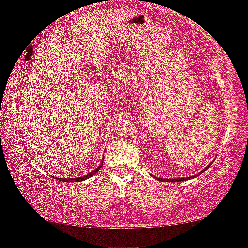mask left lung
I'll use <instances>...</instances> for the list:
<instances>
[{
	"mask_svg": "<svg viewBox=\"0 0 248 248\" xmlns=\"http://www.w3.org/2000/svg\"><path fill=\"white\" fill-rule=\"evenodd\" d=\"M210 167V165L208 166V167L206 168H209ZM205 168V169H206ZM204 169V170H205ZM200 174H201V172H200ZM200 174H198V175H200ZM194 177H196V175L195 176H193V177H186V178H174V179H162V181H166V182H182V181H187V179H191V178H194ZM159 181H160L161 178H158Z\"/></svg>",
	"mask_w": 248,
	"mask_h": 248,
	"instance_id": "left-lung-1",
	"label": "left lung"
}]
</instances>
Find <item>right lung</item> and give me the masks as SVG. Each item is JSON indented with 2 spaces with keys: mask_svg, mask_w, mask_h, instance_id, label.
<instances>
[{
  "mask_svg": "<svg viewBox=\"0 0 248 248\" xmlns=\"http://www.w3.org/2000/svg\"><path fill=\"white\" fill-rule=\"evenodd\" d=\"M100 167H101V166H99V167L94 169L93 171H91L90 174H88V175H84L83 177H78V178H59V179H61V181H63V182H73V183H74V182H81V181H86L87 178H89V177H91V176H93L94 174H96V172H97V171L99 170V169H100Z\"/></svg>",
  "mask_w": 248,
  "mask_h": 248,
  "instance_id": "obj_1",
  "label": "right lung"
}]
</instances>
